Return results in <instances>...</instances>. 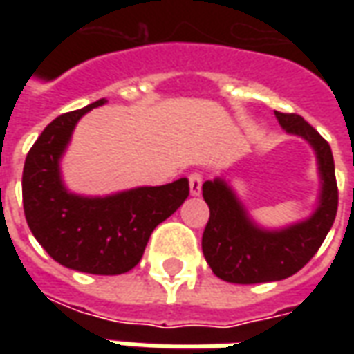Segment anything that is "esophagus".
I'll list each match as a JSON object with an SVG mask.
<instances>
[{
    "instance_id": "34e87169",
    "label": "esophagus",
    "mask_w": 354,
    "mask_h": 354,
    "mask_svg": "<svg viewBox=\"0 0 354 354\" xmlns=\"http://www.w3.org/2000/svg\"><path fill=\"white\" fill-rule=\"evenodd\" d=\"M187 180H189V192H192V195H199L201 185H203V174L201 172H192L187 176Z\"/></svg>"
}]
</instances>
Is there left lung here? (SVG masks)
<instances>
[{
    "label": "left lung",
    "instance_id": "obj_1",
    "mask_svg": "<svg viewBox=\"0 0 354 354\" xmlns=\"http://www.w3.org/2000/svg\"><path fill=\"white\" fill-rule=\"evenodd\" d=\"M274 115L282 129L305 138L319 159L322 193L315 214L281 231L256 227L235 193L223 180L205 182L203 197L210 208L203 233V254L208 266L225 282L256 284L288 279L317 254L337 212V182L332 149L326 140L297 113Z\"/></svg>",
    "mask_w": 354,
    "mask_h": 354
}]
</instances>
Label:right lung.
Returning a JSON list of instances; mask_svg holds the SVG:
<instances>
[{
    "label": "right lung",
    "instance_id": "1",
    "mask_svg": "<svg viewBox=\"0 0 354 354\" xmlns=\"http://www.w3.org/2000/svg\"><path fill=\"white\" fill-rule=\"evenodd\" d=\"M104 98L58 115L28 151L22 172V203L30 231L60 266L91 274L131 271L149 235L189 195L187 178L157 187H136L109 197H80L66 192L58 161L80 117Z\"/></svg>",
    "mask_w": 354,
    "mask_h": 354
}]
</instances>
